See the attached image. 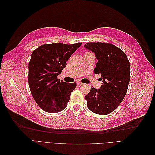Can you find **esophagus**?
I'll list each match as a JSON object with an SVG mask.
<instances>
[{
    "label": "esophagus",
    "mask_w": 155,
    "mask_h": 155,
    "mask_svg": "<svg viewBox=\"0 0 155 155\" xmlns=\"http://www.w3.org/2000/svg\"><path fill=\"white\" fill-rule=\"evenodd\" d=\"M76 83H77V85H78V86H81V85H83V83H81V81H76Z\"/></svg>",
    "instance_id": "34e87169"
}]
</instances>
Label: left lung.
I'll return each instance as SVG.
<instances>
[{
  "label": "left lung",
  "mask_w": 155,
  "mask_h": 155,
  "mask_svg": "<svg viewBox=\"0 0 155 155\" xmlns=\"http://www.w3.org/2000/svg\"><path fill=\"white\" fill-rule=\"evenodd\" d=\"M85 47L91 50L98 60L94 69L101 74L103 85L100 89L91 87L85 96L87 107L92 112L107 115L114 110L123 101L130 81V63L127 55L109 43H87Z\"/></svg>",
  "instance_id": "1"
}]
</instances>
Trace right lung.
Instances as JSON below:
<instances>
[{
  "label": "right lung",
  "instance_id": "obj_1",
  "mask_svg": "<svg viewBox=\"0 0 155 155\" xmlns=\"http://www.w3.org/2000/svg\"><path fill=\"white\" fill-rule=\"evenodd\" d=\"M81 45V43L45 44L33 51L28 80L33 97L43 110L56 113L67 106L76 83L60 81L58 76Z\"/></svg>",
  "mask_w": 155,
  "mask_h": 155
}]
</instances>
